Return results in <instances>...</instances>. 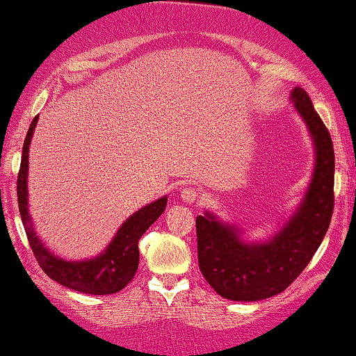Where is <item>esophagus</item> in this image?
<instances>
[{"mask_svg":"<svg viewBox=\"0 0 356 356\" xmlns=\"http://www.w3.org/2000/svg\"><path fill=\"white\" fill-rule=\"evenodd\" d=\"M181 199H182V202H186V204H194L197 199H199V191L197 189H194V187H189V186H186V187H182L181 189Z\"/></svg>","mask_w":356,"mask_h":356,"instance_id":"esophagus-1","label":"esophagus"}]
</instances>
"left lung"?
Listing matches in <instances>:
<instances>
[{
  "mask_svg": "<svg viewBox=\"0 0 356 356\" xmlns=\"http://www.w3.org/2000/svg\"><path fill=\"white\" fill-rule=\"evenodd\" d=\"M315 149V165L302 202L282 229L262 242L242 238L243 230L205 211L195 219L199 267L220 297L259 302L282 293L303 272L327 234L333 212L335 154L332 137L308 94L290 96Z\"/></svg>",
  "mask_w": 356,
  "mask_h": 356,
  "instance_id": "obj_1",
  "label": "left lung"
}]
</instances>
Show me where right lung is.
<instances>
[{"instance_id": "right-lung-1", "label": "right lung", "mask_w": 356, "mask_h": 356, "mask_svg": "<svg viewBox=\"0 0 356 356\" xmlns=\"http://www.w3.org/2000/svg\"><path fill=\"white\" fill-rule=\"evenodd\" d=\"M38 124V115L33 119L31 126L23 144V156L18 174V205L21 220L26 230L29 245L40 267L46 275L67 289L89 295H111L119 292L134 278L139 265V238L145 230L162 216L167 205V195L154 200L145 207L132 213L124 224L119 227L109 245L92 259L66 260L54 255L44 242L38 237L34 224L29 216L28 207V164L29 145Z\"/></svg>"}]
</instances>
